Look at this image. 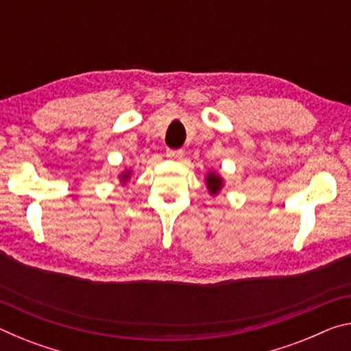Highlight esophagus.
<instances>
[{"label":"esophagus","mask_w":351,"mask_h":351,"mask_svg":"<svg viewBox=\"0 0 351 351\" xmlns=\"http://www.w3.org/2000/svg\"><path fill=\"white\" fill-rule=\"evenodd\" d=\"M167 156L171 159H178V161H181L184 158V152L182 150H167Z\"/></svg>","instance_id":"esophagus-1"}]
</instances>
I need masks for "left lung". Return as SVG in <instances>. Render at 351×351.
I'll use <instances>...</instances> for the list:
<instances>
[{"mask_svg": "<svg viewBox=\"0 0 351 351\" xmlns=\"http://www.w3.org/2000/svg\"><path fill=\"white\" fill-rule=\"evenodd\" d=\"M206 184H207V190H209L210 195H217L219 190L223 189V178L217 175L215 171H209L206 176Z\"/></svg>", "mask_w": 351, "mask_h": 351, "instance_id": "8db88e82", "label": "left lung"}]
</instances>
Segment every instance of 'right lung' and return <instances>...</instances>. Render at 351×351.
Returning <instances> with one entry per match:
<instances>
[{
  "instance_id": "1",
  "label": "right lung",
  "mask_w": 351,
  "mask_h": 351,
  "mask_svg": "<svg viewBox=\"0 0 351 351\" xmlns=\"http://www.w3.org/2000/svg\"><path fill=\"white\" fill-rule=\"evenodd\" d=\"M128 178H130V170H125V171H123V173L121 175V180H122V182L128 181Z\"/></svg>"
}]
</instances>
